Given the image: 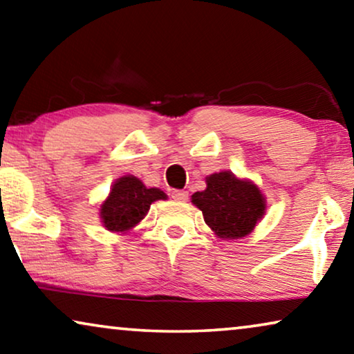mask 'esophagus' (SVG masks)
Returning <instances> with one entry per match:
<instances>
[{
	"label": "esophagus",
	"mask_w": 354,
	"mask_h": 354,
	"mask_svg": "<svg viewBox=\"0 0 354 354\" xmlns=\"http://www.w3.org/2000/svg\"><path fill=\"white\" fill-rule=\"evenodd\" d=\"M171 196H172V200H176V201H187L188 200V193L183 190H174L171 193Z\"/></svg>",
	"instance_id": "obj_1"
}]
</instances>
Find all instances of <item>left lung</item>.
Segmentation results:
<instances>
[{
	"label": "left lung",
	"mask_w": 354,
	"mask_h": 354,
	"mask_svg": "<svg viewBox=\"0 0 354 354\" xmlns=\"http://www.w3.org/2000/svg\"><path fill=\"white\" fill-rule=\"evenodd\" d=\"M207 227L221 240H239L250 235L266 214V196L250 178L230 171L206 177V188L192 195Z\"/></svg>",
	"instance_id": "8db88e82"
}]
</instances>
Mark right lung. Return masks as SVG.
I'll return each instance as SVG.
<instances>
[{
    "instance_id": "obj_1",
    "label": "right lung",
    "mask_w": 354,
    "mask_h": 354,
    "mask_svg": "<svg viewBox=\"0 0 354 354\" xmlns=\"http://www.w3.org/2000/svg\"><path fill=\"white\" fill-rule=\"evenodd\" d=\"M167 200L159 188H148L135 176H122L111 185L109 195L100 205V219L113 234H127L148 214L154 201Z\"/></svg>"
}]
</instances>
